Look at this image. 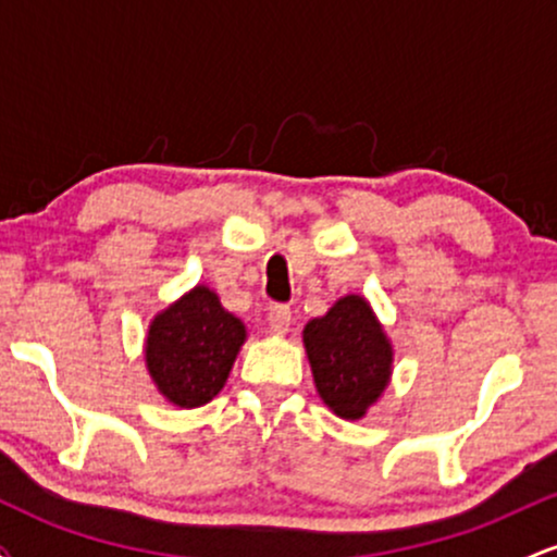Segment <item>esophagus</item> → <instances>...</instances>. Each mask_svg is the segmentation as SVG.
<instances>
[{"label":"esophagus","mask_w":557,"mask_h":557,"mask_svg":"<svg viewBox=\"0 0 557 557\" xmlns=\"http://www.w3.org/2000/svg\"><path fill=\"white\" fill-rule=\"evenodd\" d=\"M293 324V311L287 306H272L270 311V327L274 335H285Z\"/></svg>","instance_id":"esophagus-1"}]
</instances>
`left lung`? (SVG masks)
<instances>
[{
	"instance_id": "8db88e82",
	"label": "left lung",
	"mask_w": 557,
	"mask_h": 557,
	"mask_svg": "<svg viewBox=\"0 0 557 557\" xmlns=\"http://www.w3.org/2000/svg\"><path fill=\"white\" fill-rule=\"evenodd\" d=\"M304 348L319 398L345 421L367 417L393 376V343L372 304L356 293L306 324Z\"/></svg>"
}]
</instances>
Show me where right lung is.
I'll list each match as a JSON object with an SVG mask.
<instances>
[{
    "label": "right lung",
    "mask_w": 557,
    "mask_h": 557,
    "mask_svg": "<svg viewBox=\"0 0 557 557\" xmlns=\"http://www.w3.org/2000/svg\"><path fill=\"white\" fill-rule=\"evenodd\" d=\"M248 330L207 285L190 287L151 319L144 343L146 372L177 408H198L220 395Z\"/></svg>",
    "instance_id": "1"
}]
</instances>
